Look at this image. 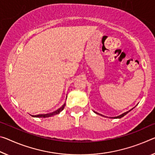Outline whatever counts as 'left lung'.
<instances>
[{"mask_svg": "<svg viewBox=\"0 0 155 155\" xmlns=\"http://www.w3.org/2000/svg\"><path fill=\"white\" fill-rule=\"evenodd\" d=\"M130 112V111H129ZM94 113H96V114H99V113H97V112H94ZM127 113H128V112H125V113H124V114H121V115H119V116H118V117H114V119H121V118H122V117H124L125 115L126 114H127ZM103 116H104V115H103Z\"/></svg>", "mask_w": 155, "mask_h": 155, "instance_id": "left-lung-1", "label": "left lung"}]
</instances>
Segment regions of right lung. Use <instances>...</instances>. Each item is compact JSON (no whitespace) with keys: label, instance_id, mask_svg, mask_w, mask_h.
<instances>
[{"label":"right lung","instance_id":"1","mask_svg":"<svg viewBox=\"0 0 155 155\" xmlns=\"http://www.w3.org/2000/svg\"><path fill=\"white\" fill-rule=\"evenodd\" d=\"M65 104H63V105L61 107H60L59 109L56 110V111L51 112V113H49V114H38V115H35V116H33L34 117H37V118H48V117H50L52 116H54L56 114H58L61 112L63 111V110L64 109Z\"/></svg>","mask_w":155,"mask_h":155}]
</instances>
